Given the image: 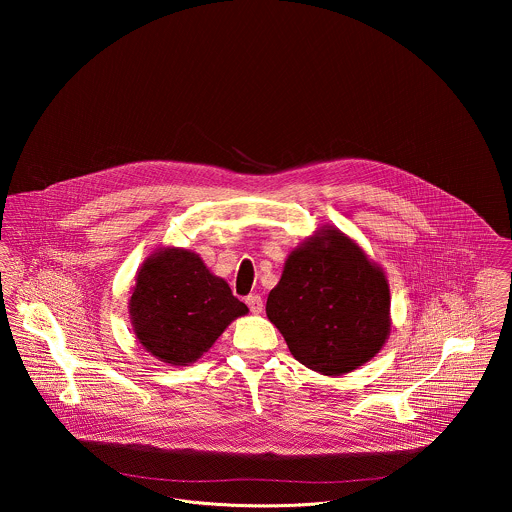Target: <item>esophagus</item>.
Wrapping results in <instances>:
<instances>
[{
    "label": "esophagus",
    "instance_id": "34e87169",
    "mask_svg": "<svg viewBox=\"0 0 512 512\" xmlns=\"http://www.w3.org/2000/svg\"><path fill=\"white\" fill-rule=\"evenodd\" d=\"M246 305L250 307V311H252L254 315L262 313V309H264V303H262V297H260V295H248V297H246Z\"/></svg>",
    "mask_w": 512,
    "mask_h": 512
}]
</instances>
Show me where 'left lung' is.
Segmentation results:
<instances>
[{"instance_id":"8db88e82","label":"left lung","mask_w":512,"mask_h":512,"mask_svg":"<svg viewBox=\"0 0 512 512\" xmlns=\"http://www.w3.org/2000/svg\"><path fill=\"white\" fill-rule=\"evenodd\" d=\"M266 315L295 361L341 376L378 355L390 335V286L363 246L321 226L286 258Z\"/></svg>"}]
</instances>
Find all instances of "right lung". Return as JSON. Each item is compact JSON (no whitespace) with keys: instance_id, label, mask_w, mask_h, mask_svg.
<instances>
[{"instance_id":"right-lung-1","label":"right lung","mask_w":512,"mask_h":512,"mask_svg":"<svg viewBox=\"0 0 512 512\" xmlns=\"http://www.w3.org/2000/svg\"><path fill=\"white\" fill-rule=\"evenodd\" d=\"M128 311L134 335L149 355L165 365L189 366L248 307L197 252L165 246L140 266Z\"/></svg>"}]
</instances>
